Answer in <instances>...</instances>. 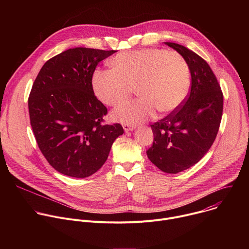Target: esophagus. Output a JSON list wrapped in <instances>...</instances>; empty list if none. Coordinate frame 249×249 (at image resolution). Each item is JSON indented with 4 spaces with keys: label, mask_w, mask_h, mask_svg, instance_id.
<instances>
[{
    "label": "esophagus",
    "mask_w": 249,
    "mask_h": 249,
    "mask_svg": "<svg viewBox=\"0 0 249 249\" xmlns=\"http://www.w3.org/2000/svg\"><path fill=\"white\" fill-rule=\"evenodd\" d=\"M135 126H131V125H128V124H124L123 125V129L125 132H129V131H133L135 130Z\"/></svg>",
    "instance_id": "34e87169"
}]
</instances>
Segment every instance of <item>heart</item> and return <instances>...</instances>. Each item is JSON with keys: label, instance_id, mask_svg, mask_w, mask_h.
<instances>
[{"label": "heart", "instance_id": "obj_1", "mask_svg": "<svg viewBox=\"0 0 249 249\" xmlns=\"http://www.w3.org/2000/svg\"><path fill=\"white\" fill-rule=\"evenodd\" d=\"M112 69L97 70L92 88L104 104L118 106L136 89L140 99L123 104L112 118L124 124L143 122L156 114L175 111L190 90V69L183 56L175 51L145 48L123 52L111 60Z\"/></svg>", "mask_w": 249, "mask_h": 249}]
</instances>
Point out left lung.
<instances>
[{
	"mask_svg": "<svg viewBox=\"0 0 249 249\" xmlns=\"http://www.w3.org/2000/svg\"><path fill=\"white\" fill-rule=\"evenodd\" d=\"M164 43L186 60L191 90L175 111L151 125L154 143L147 156L161 171L178 173L197 163L214 143L224 96L215 74L203 58L180 44Z\"/></svg>",
	"mask_w": 249,
	"mask_h": 249,
	"instance_id": "1",
	"label": "left lung"
}]
</instances>
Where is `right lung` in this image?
I'll return each mask as SVG.
<instances>
[{
	"label": "right lung",
	"mask_w": 249,
	"mask_h": 249,
	"mask_svg": "<svg viewBox=\"0 0 249 249\" xmlns=\"http://www.w3.org/2000/svg\"><path fill=\"white\" fill-rule=\"evenodd\" d=\"M115 52L68 49L49 59L32 85L30 125L41 153L62 174L85 178L95 173L124 133L118 123L101 124L107 108L94 95L91 84L98 63Z\"/></svg>",
	"instance_id": "obj_1"
}]
</instances>
